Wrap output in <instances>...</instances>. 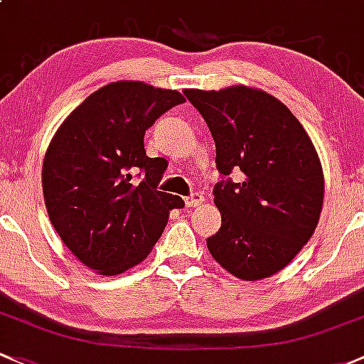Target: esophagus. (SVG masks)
Returning <instances> with one entry per match:
<instances>
[{
    "mask_svg": "<svg viewBox=\"0 0 364 364\" xmlns=\"http://www.w3.org/2000/svg\"><path fill=\"white\" fill-rule=\"evenodd\" d=\"M205 201V198L201 196L200 193H193L191 194V196H187L186 198V205H187V208H194V207H198V205H201Z\"/></svg>",
    "mask_w": 364,
    "mask_h": 364,
    "instance_id": "1",
    "label": "esophagus"
}]
</instances>
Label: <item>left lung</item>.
Wrapping results in <instances>:
<instances>
[{"instance_id": "left-lung-1", "label": "left lung", "mask_w": 364, "mask_h": 364, "mask_svg": "<svg viewBox=\"0 0 364 364\" xmlns=\"http://www.w3.org/2000/svg\"><path fill=\"white\" fill-rule=\"evenodd\" d=\"M215 141L220 230L213 259L243 280H261L294 259L319 223L324 177L316 147L289 108L268 92L235 85L186 89ZM240 171L242 181L229 175Z\"/></svg>"}]
</instances>
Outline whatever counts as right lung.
Instances as JSON below:
<instances>
[{"label": "right lung", "instance_id": "1", "mask_svg": "<svg viewBox=\"0 0 364 364\" xmlns=\"http://www.w3.org/2000/svg\"><path fill=\"white\" fill-rule=\"evenodd\" d=\"M186 98L144 82H114L66 117L43 159L48 219L65 245L101 275L147 257L181 196L159 191L168 163L145 154L144 136ZM136 171L140 183L132 181Z\"/></svg>", "mask_w": 364, "mask_h": 364}]
</instances>
